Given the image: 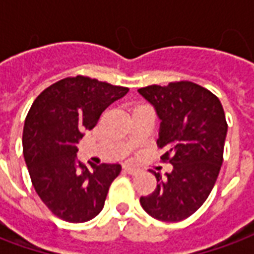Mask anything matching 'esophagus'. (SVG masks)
I'll list each match as a JSON object with an SVG mask.
<instances>
[{"label":"esophagus","instance_id":"34e87169","mask_svg":"<svg viewBox=\"0 0 254 254\" xmlns=\"http://www.w3.org/2000/svg\"><path fill=\"white\" fill-rule=\"evenodd\" d=\"M124 170L127 171V174H137L138 173V170L137 169H134V167H132V166H129V165H127V166H124Z\"/></svg>","mask_w":254,"mask_h":254}]
</instances>
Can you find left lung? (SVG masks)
Wrapping results in <instances>:
<instances>
[{
    "label": "left lung",
    "instance_id": "8db88e82",
    "mask_svg": "<svg viewBox=\"0 0 254 254\" xmlns=\"http://www.w3.org/2000/svg\"><path fill=\"white\" fill-rule=\"evenodd\" d=\"M138 94L154 106L160 120L158 147L173 170L156 189L140 197L144 211L162 222H180L201 207L212 190L223 163L227 122L220 100L190 81L166 87L148 85Z\"/></svg>",
    "mask_w": 254,
    "mask_h": 254
}]
</instances>
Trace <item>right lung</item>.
Returning a JSON list of instances; mask_svg holds the SVG:
<instances>
[{
  "label": "right lung",
  "mask_w": 254,
  "mask_h": 254,
  "mask_svg": "<svg viewBox=\"0 0 254 254\" xmlns=\"http://www.w3.org/2000/svg\"><path fill=\"white\" fill-rule=\"evenodd\" d=\"M127 91L76 76L50 85L31 106L23 130L25 165L38 196L63 220L83 223L105 205L121 165L102 163L88 169L77 160V143Z\"/></svg>",
  "instance_id": "obj_1"
}]
</instances>
